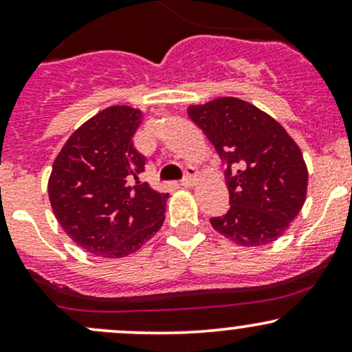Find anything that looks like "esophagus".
<instances>
[{
    "label": "esophagus",
    "instance_id": "1",
    "mask_svg": "<svg viewBox=\"0 0 352 352\" xmlns=\"http://www.w3.org/2000/svg\"><path fill=\"white\" fill-rule=\"evenodd\" d=\"M195 177H197V170L195 167H185V172H184V179L180 180V184L184 185V187H192L193 182H195Z\"/></svg>",
    "mask_w": 352,
    "mask_h": 352
}]
</instances>
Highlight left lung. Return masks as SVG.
<instances>
[{"mask_svg": "<svg viewBox=\"0 0 352 352\" xmlns=\"http://www.w3.org/2000/svg\"><path fill=\"white\" fill-rule=\"evenodd\" d=\"M188 116L225 167L230 210L212 227L243 246L272 243L300 213L308 188L302 153L288 132L245 100L218 98Z\"/></svg>", "mask_w": 352, "mask_h": 352, "instance_id": "1", "label": "left lung"}]
</instances>
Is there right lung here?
<instances>
[{"label":"right lung","mask_w":352,"mask_h":352,"mask_svg":"<svg viewBox=\"0 0 352 352\" xmlns=\"http://www.w3.org/2000/svg\"><path fill=\"white\" fill-rule=\"evenodd\" d=\"M140 120L139 109H104L67 139L52 165V212L64 232L96 256L134 253L164 223L168 193L139 180L147 164L134 145Z\"/></svg>","instance_id":"right-lung-1"}]
</instances>
